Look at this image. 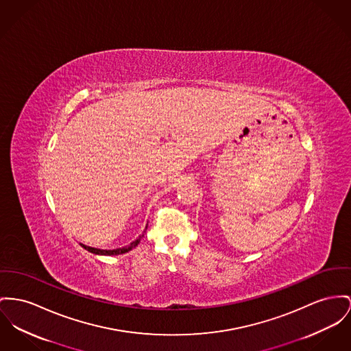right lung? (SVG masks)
I'll list each match as a JSON object with an SVG mask.
<instances>
[{"label":"right lung","instance_id":"obj_1","mask_svg":"<svg viewBox=\"0 0 351 351\" xmlns=\"http://www.w3.org/2000/svg\"><path fill=\"white\" fill-rule=\"evenodd\" d=\"M146 229H147V226H146ZM146 229H145V232H146ZM145 232H143V233H145ZM142 237H143V234L140 235L134 242H132L130 245H128V246H125V247H121V249H116V250H101V249H94V247H90V246H85V245H82V247H85L88 252H90V253H93V254H99V256H117V254H123V253H128V252H130L132 249H134V247L140 243Z\"/></svg>","mask_w":351,"mask_h":351}]
</instances>
